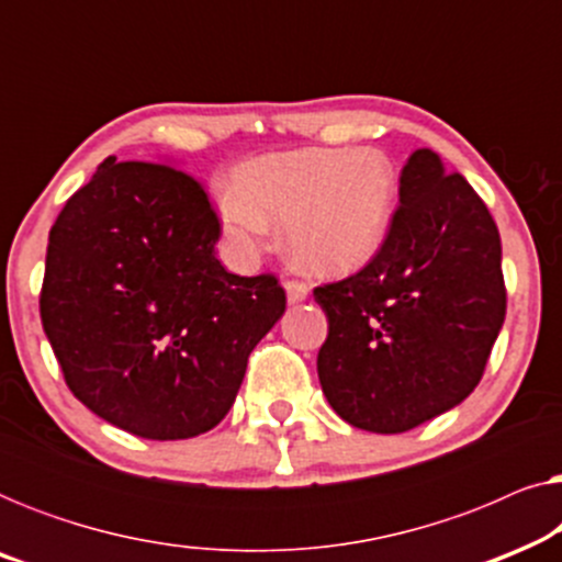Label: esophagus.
Listing matches in <instances>:
<instances>
[{
  "mask_svg": "<svg viewBox=\"0 0 562 562\" xmlns=\"http://www.w3.org/2000/svg\"><path fill=\"white\" fill-rule=\"evenodd\" d=\"M306 296H310V286H306V283L286 281V299H289V304H299V302H304Z\"/></svg>",
  "mask_w": 562,
  "mask_h": 562,
  "instance_id": "obj_1",
  "label": "esophagus"
}]
</instances>
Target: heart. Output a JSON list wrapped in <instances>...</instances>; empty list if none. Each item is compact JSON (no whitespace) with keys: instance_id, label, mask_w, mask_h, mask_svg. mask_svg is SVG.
Segmentation results:
<instances>
[{"instance_id":"heart-1","label":"heart","mask_w":562,"mask_h":562,"mask_svg":"<svg viewBox=\"0 0 562 562\" xmlns=\"http://www.w3.org/2000/svg\"><path fill=\"white\" fill-rule=\"evenodd\" d=\"M220 199L229 243L252 252L268 222H283L289 252L317 273H350L381 250L396 202V171L381 150L306 148L250 160Z\"/></svg>"}]
</instances>
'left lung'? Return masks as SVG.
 Wrapping results in <instances>:
<instances>
[{
    "instance_id": "obj_1",
    "label": "left lung",
    "mask_w": 562,
    "mask_h": 562,
    "mask_svg": "<svg viewBox=\"0 0 562 562\" xmlns=\"http://www.w3.org/2000/svg\"><path fill=\"white\" fill-rule=\"evenodd\" d=\"M314 302L329 325L317 373L337 417L379 435L419 427L479 386L504 325L496 222L435 150H414L381 250Z\"/></svg>"
}]
</instances>
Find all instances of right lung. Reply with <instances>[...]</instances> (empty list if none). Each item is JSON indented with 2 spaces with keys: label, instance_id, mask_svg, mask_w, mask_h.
I'll return each mask as SVG.
<instances>
[{
  "label": "right lung",
  "instance_id": "1",
  "mask_svg": "<svg viewBox=\"0 0 562 562\" xmlns=\"http://www.w3.org/2000/svg\"><path fill=\"white\" fill-rule=\"evenodd\" d=\"M220 222L171 160H102L48 237L41 317L68 389L145 440L217 427L248 356L286 310L273 276L214 256Z\"/></svg>",
  "mask_w": 562,
  "mask_h": 562
}]
</instances>
